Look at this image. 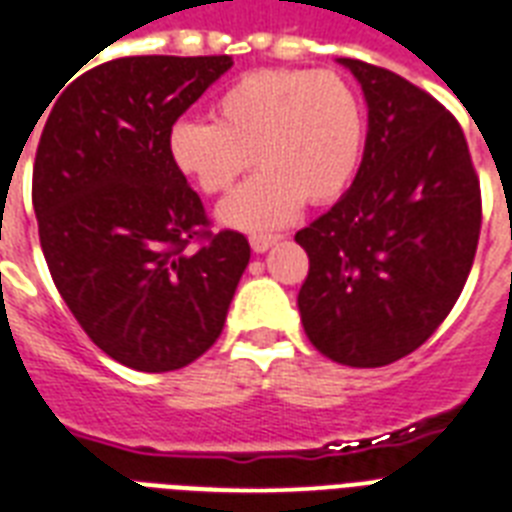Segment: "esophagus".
<instances>
[{
    "label": "esophagus",
    "mask_w": 512,
    "mask_h": 512,
    "mask_svg": "<svg viewBox=\"0 0 512 512\" xmlns=\"http://www.w3.org/2000/svg\"><path fill=\"white\" fill-rule=\"evenodd\" d=\"M277 240H280V237H277V235H253V237H251L253 253L269 251L272 245H277Z\"/></svg>",
    "instance_id": "34e87169"
}]
</instances>
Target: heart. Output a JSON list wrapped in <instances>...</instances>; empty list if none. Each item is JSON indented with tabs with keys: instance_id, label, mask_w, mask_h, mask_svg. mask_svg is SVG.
<instances>
[{
	"instance_id": "heart-1",
	"label": "heart",
	"mask_w": 512,
	"mask_h": 512,
	"mask_svg": "<svg viewBox=\"0 0 512 512\" xmlns=\"http://www.w3.org/2000/svg\"><path fill=\"white\" fill-rule=\"evenodd\" d=\"M213 120H178L168 154L205 194L227 192L253 160L261 165L219 208L221 224L240 232L285 227L304 200H336L363 157V109L336 71L243 74L216 98Z\"/></svg>"
}]
</instances>
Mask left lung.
<instances>
[{"instance_id": "1", "label": "left lung", "mask_w": 512, "mask_h": 512, "mask_svg": "<svg viewBox=\"0 0 512 512\" xmlns=\"http://www.w3.org/2000/svg\"><path fill=\"white\" fill-rule=\"evenodd\" d=\"M368 106L363 160L334 208L296 232L310 256L304 334L352 368L390 366L457 304L481 232L465 133L433 95L387 69L336 58Z\"/></svg>"}]
</instances>
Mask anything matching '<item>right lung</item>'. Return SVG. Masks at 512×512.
Segmentation results:
<instances>
[{"mask_svg":"<svg viewBox=\"0 0 512 512\" xmlns=\"http://www.w3.org/2000/svg\"><path fill=\"white\" fill-rule=\"evenodd\" d=\"M229 66V55L117 58L50 101L31 186L42 253L85 334L136 371L211 350L251 259L229 229L183 251L208 219L168 154L173 122Z\"/></svg>","mask_w":512,"mask_h":512,"instance_id":"right-lung-1","label":"right lung"}]
</instances>
